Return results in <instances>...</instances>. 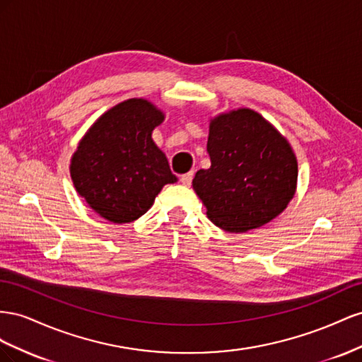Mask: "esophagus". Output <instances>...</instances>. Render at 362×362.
<instances>
[{
    "label": "esophagus",
    "instance_id": "esophagus-1",
    "mask_svg": "<svg viewBox=\"0 0 362 362\" xmlns=\"http://www.w3.org/2000/svg\"><path fill=\"white\" fill-rule=\"evenodd\" d=\"M192 177H194V173H187V174L182 175L180 182L185 185V187H189L191 182H192Z\"/></svg>",
    "mask_w": 362,
    "mask_h": 362
}]
</instances>
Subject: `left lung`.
<instances>
[{
    "label": "left lung",
    "mask_w": 362,
    "mask_h": 362,
    "mask_svg": "<svg viewBox=\"0 0 362 362\" xmlns=\"http://www.w3.org/2000/svg\"><path fill=\"white\" fill-rule=\"evenodd\" d=\"M211 168L192 187L208 218L226 232H247L272 221L293 199L297 160L290 144L250 109L216 117L209 126Z\"/></svg>",
    "instance_id": "8db88e82"
}]
</instances>
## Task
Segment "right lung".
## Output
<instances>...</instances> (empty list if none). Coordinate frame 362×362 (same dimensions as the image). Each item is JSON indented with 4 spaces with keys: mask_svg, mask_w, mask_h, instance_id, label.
Wrapping results in <instances>:
<instances>
[{
    "mask_svg": "<svg viewBox=\"0 0 362 362\" xmlns=\"http://www.w3.org/2000/svg\"><path fill=\"white\" fill-rule=\"evenodd\" d=\"M162 121V112L147 100L132 98L100 117L78 144L71 179L103 218L119 224L139 218L163 185L177 180L151 139Z\"/></svg>",
    "mask_w": 362,
    "mask_h": 362,
    "instance_id": "1",
    "label": "right lung"
}]
</instances>
